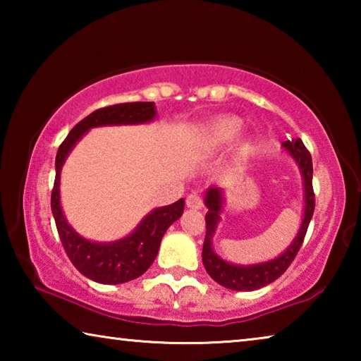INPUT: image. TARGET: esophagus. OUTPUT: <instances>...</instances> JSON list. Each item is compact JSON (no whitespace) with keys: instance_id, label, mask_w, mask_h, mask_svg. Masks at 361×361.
Here are the masks:
<instances>
[{"instance_id":"esophagus-1","label":"esophagus","mask_w":361,"mask_h":361,"mask_svg":"<svg viewBox=\"0 0 361 361\" xmlns=\"http://www.w3.org/2000/svg\"><path fill=\"white\" fill-rule=\"evenodd\" d=\"M186 205H188V209L200 210L204 207V202H202V199H200L197 194H189L188 197H186Z\"/></svg>"}]
</instances>
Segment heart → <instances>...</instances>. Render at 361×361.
Returning a JSON list of instances; mask_svg holds the SVG:
<instances>
[{"instance_id":"obj_1","label":"heart","mask_w":361,"mask_h":361,"mask_svg":"<svg viewBox=\"0 0 361 361\" xmlns=\"http://www.w3.org/2000/svg\"><path fill=\"white\" fill-rule=\"evenodd\" d=\"M242 130L243 122L239 118H235V116H221V118H216L205 127L202 135H200V146L209 151L219 149L234 142Z\"/></svg>"}]
</instances>
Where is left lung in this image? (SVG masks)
Instances as JSON below:
<instances>
[{"label":"left lung","instance_id":"obj_1","mask_svg":"<svg viewBox=\"0 0 361 361\" xmlns=\"http://www.w3.org/2000/svg\"><path fill=\"white\" fill-rule=\"evenodd\" d=\"M286 154L291 156L293 161L296 162V166L301 172L302 176V192H304V213H302V221L299 226V231L295 239L290 243L283 253H280L277 258L256 262V264H232L223 259L221 256H218L213 252V237H215L216 228L221 219L223 204H224V189L212 186L207 189L204 202L207 205L205 215V240L202 248V262L205 266V271L209 272V276L215 280L224 288L234 290V291H253L259 290L262 286L272 283L274 280H277L282 274L288 269V266L295 259L299 248L302 245V240L307 232L309 223L312 219L314 209H315V195L312 188V157L310 152L305 149L301 138L288 140V142L282 143Z\"/></svg>","mask_w":361,"mask_h":361}]
</instances>
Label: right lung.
<instances>
[{
  "instance_id": "obj_1",
  "label": "right lung",
  "mask_w": 361,
  "mask_h": 361,
  "mask_svg": "<svg viewBox=\"0 0 361 361\" xmlns=\"http://www.w3.org/2000/svg\"><path fill=\"white\" fill-rule=\"evenodd\" d=\"M156 114L154 102L119 103V105L100 108L78 122L57 151L56 181L51 195L52 215L70 261L82 276L94 282L118 285L143 276L154 262L166 231L183 215L185 199L151 210L129 235L119 240L94 242L78 234L66 221L60 204V172L71 149L90 129L105 126L148 124L156 119Z\"/></svg>"
}]
</instances>
